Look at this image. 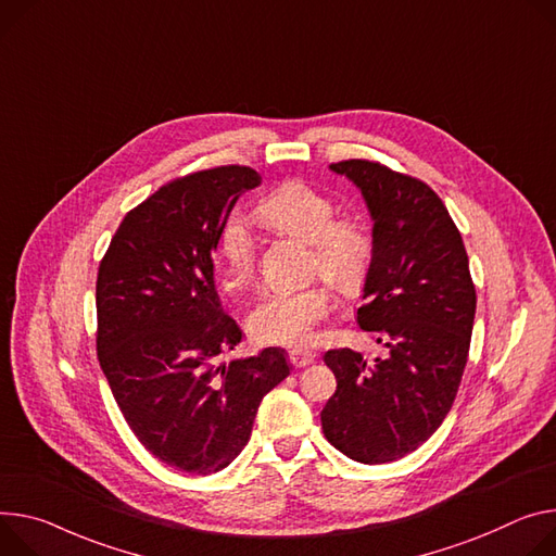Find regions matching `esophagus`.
Segmentation results:
<instances>
[{
    "mask_svg": "<svg viewBox=\"0 0 556 556\" xmlns=\"http://www.w3.org/2000/svg\"><path fill=\"white\" fill-rule=\"evenodd\" d=\"M288 359H290V364H292L294 368H306V366L315 364V355H313V352H304V350H292L290 355H288Z\"/></svg>",
    "mask_w": 556,
    "mask_h": 556,
    "instance_id": "1",
    "label": "esophagus"
}]
</instances>
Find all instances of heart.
<instances>
[{
  "mask_svg": "<svg viewBox=\"0 0 556 556\" xmlns=\"http://www.w3.org/2000/svg\"><path fill=\"white\" fill-rule=\"evenodd\" d=\"M255 213L273 230L308 243L311 275H321L339 290H355L364 283L375 255L372 232L357 215L334 217V201L321 190L304 181H286L260 201ZM219 257L224 288L243 290L252 279L255 243L239 217L222 226ZM330 311L332 296L324 283L270 292L250 313L248 330L262 345L308 348L317 341V328Z\"/></svg>",
  "mask_w": 556,
  "mask_h": 556,
  "instance_id": "b5f03b06",
  "label": "heart"
}]
</instances>
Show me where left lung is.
<instances>
[{
	"mask_svg": "<svg viewBox=\"0 0 556 556\" xmlns=\"http://www.w3.org/2000/svg\"><path fill=\"white\" fill-rule=\"evenodd\" d=\"M355 184L372 219L375 255L357 311L388 355L328 350L337 390L321 410L326 439L359 464L406 457L443 424L468 362L477 294L464 239L424 181L366 160L330 166Z\"/></svg>",
	"mask_w": 556,
	"mask_h": 556,
	"instance_id": "1",
	"label": "left lung"
}]
</instances>
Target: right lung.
Listing matches in <instances>:
<instances>
[{"label": "right lung", "instance_id": "right-lung-1", "mask_svg": "<svg viewBox=\"0 0 556 556\" xmlns=\"http://www.w3.org/2000/svg\"><path fill=\"white\" fill-rule=\"evenodd\" d=\"M262 177L219 166L162 186L119 224L97 275V357L117 406L155 459L224 470L250 439L286 352L217 364L241 341L215 288L213 252L237 199Z\"/></svg>", "mask_w": 556, "mask_h": 556}]
</instances>
